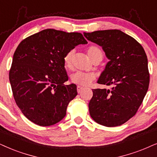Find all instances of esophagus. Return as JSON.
I'll return each mask as SVG.
<instances>
[{"mask_svg":"<svg viewBox=\"0 0 157 157\" xmlns=\"http://www.w3.org/2000/svg\"><path fill=\"white\" fill-rule=\"evenodd\" d=\"M83 89H84V88H83V87H81V86H77V93H81V92H82V90H83Z\"/></svg>","mask_w":157,"mask_h":157,"instance_id":"obj_1","label":"esophagus"}]
</instances>
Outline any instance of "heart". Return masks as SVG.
<instances>
[{"label":"heart","instance_id":"1","mask_svg":"<svg viewBox=\"0 0 157 157\" xmlns=\"http://www.w3.org/2000/svg\"><path fill=\"white\" fill-rule=\"evenodd\" d=\"M87 53H88L89 58L93 61L96 58L102 59V51L100 48L96 45H91L87 49ZM74 56V51L72 50L69 51L65 54L64 57V64L67 68H69L72 66V63ZM96 78V75L92 72H83L78 71L71 75L70 79L72 83L78 85L79 86H87L90 85L92 81Z\"/></svg>","mask_w":157,"mask_h":157}]
</instances>
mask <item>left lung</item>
<instances>
[{"mask_svg":"<svg viewBox=\"0 0 157 157\" xmlns=\"http://www.w3.org/2000/svg\"><path fill=\"white\" fill-rule=\"evenodd\" d=\"M84 36L101 46L109 59L98 83L112 86L93 89L90 115L101 125L120 126L136 114L147 93V56L136 40L119 29L84 33Z\"/></svg>","mask_w":157,"mask_h":157,"instance_id":"obj_1","label":"left lung"}]
</instances>
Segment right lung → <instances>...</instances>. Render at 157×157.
Wrapping results in <instances>:
<instances>
[{
    "mask_svg": "<svg viewBox=\"0 0 157 157\" xmlns=\"http://www.w3.org/2000/svg\"><path fill=\"white\" fill-rule=\"evenodd\" d=\"M88 42L79 33L46 29L19 43L9 71L13 98L23 114L40 126H50L66 115L69 103L77 95L68 80L64 57Z\"/></svg>",
    "mask_w": 157,
    "mask_h": 157,
    "instance_id": "1",
    "label": "right lung"
}]
</instances>
